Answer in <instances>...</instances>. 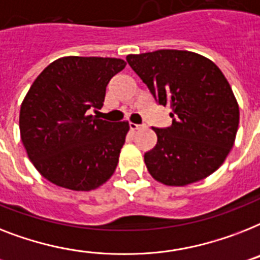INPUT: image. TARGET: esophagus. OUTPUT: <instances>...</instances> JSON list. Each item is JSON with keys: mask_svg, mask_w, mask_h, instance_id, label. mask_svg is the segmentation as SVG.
I'll list each match as a JSON object with an SVG mask.
<instances>
[{"mask_svg": "<svg viewBox=\"0 0 260 260\" xmlns=\"http://www.w3.org/2000/svg\"><path fill=\"white\" fill-rule=\"evenodd\" d=\"M129 128L132 132H136V131L141 129V128H144V125H140V124H135V123H131L129 124Z\"/></svg>", "mask_w": 260, "mask_h": 260, "instance_id": "obj_1", "label": "esophagus"}]
</instances>
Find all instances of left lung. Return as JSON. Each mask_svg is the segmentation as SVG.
Here are the masks:
<instances>
[{
	"mask_svg": "<svg viewBox=\"0 0 260 260\" xmlns=\"http://www.w3.org/2000/svg\"><path fill=\"white\" fill-rule=\"evenodd\" d=\"M126 61L156 101L172 109V125L152 128L157 143L144 155L152 178L184 187L214 174L233 148L239 125V105L220 69L188 50L128 54Z\"/></svg>",
	"mask_w": 260,
	"mask_h": 260,
	"instance_id": "1",
	"label": "left lung"
}]
</instances>
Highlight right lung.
I'll return each mask as SVG.
<instances>
[{
  "instance_id": "obj_1",
  "label": "right lung",
  "mask_w": 260,
  "mask_h": 260,
  "mask_svg": "<svg viewBox=\"0 0 260 260\" xmlns=\"http://www.w3.org/2000/svg\"><path fill=\"white\" fill-rule=\"evenodd\" d=\"M121 58L61 57L39 75L20 109L21 140L36 170L72 191H92L109 180L129 131L93 115Z\"/></svg>"
}]
</instances>
